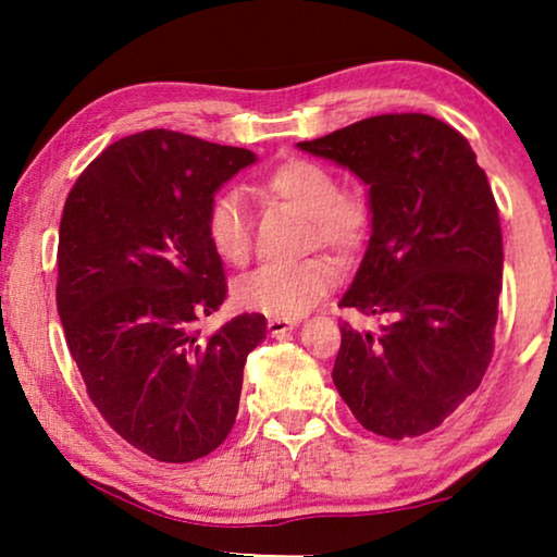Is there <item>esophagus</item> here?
<instances>
[{
  "instance_id": "34e87169",
  "label": "esophagus",
  "mask_w": 557,
  "mask_h": 557,
  "mask_svg": "<svg viewBox=\"0 0 557 557\" xmlns=\"http://www.w3.org/2000/svg\"><path fill=\"white\" fill-rule=\"evenodd\" d=\"M296 324H299V322H296V319H276V317H271L269 319V332H271V337H281V334L292 332Z\"/></svg>"
}]
</instances>
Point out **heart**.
Wrapping results in <instances>:
<instances>
[{"instance_id":"heart-1","label":"heart","mask_w":557,"mask_h":557,"mask_svg":"<svg viewBox=\"0 0 557 557\" xmlns=\"http://www.w3.org/2000/svg\"><path fill=\"white\" fill-rule=\"evenodd\" d=\"M261 193L288 202L314 223L319 246L352 256L368 238L370 212L362 200L342 195L337 174L311 159H288L261 180ZM205 235L220 261L240 265L250 256V218L243 197L220 193L205 215ZM337 271L326 258L299 263H269L235 284L238 307L276 319H296L334 286Z\"/></svg>"}]
</instances>
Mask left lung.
Listing matches in <instances>:
<instances>
[{
    "label": "left lung",
    "mask_w": 557,
    "mask_h": 557,
    "mask_svg": "<svg viewBox=\"0 0 557 557\" xmlns=\"http://www.w3.org/2000/svg\"><path fill=\"white\" fill-rule=\"evenodd\" d=\"M296 147L370 187V240L339 307L385 324H342L334 385L377 436L429 433L492 360L505 256L486 174L469 141L425 113H383Z\"/></svg>",
    "instance_id": "obj_1"
}]
</instances>
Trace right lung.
<instances>
[{
    "instance_id": "1",
    "label": "right lung",
    "mask_w": 557,
    "mask_h": 557,
    "mask_svg": "<svg viewBox=\"0 0 557 557\" xmlns=\"http://www.w3.org/2000/svg\"><path fill=\"white\" fill-rule=\"evenodd\" d=\"M256 154L151 128L111 144L67 195L58 243V314L90 400L151 459L195 461L238 416L263 314L200 337L225 301L205 235L215 193Z\"/></svg>"
}]
</instances>
